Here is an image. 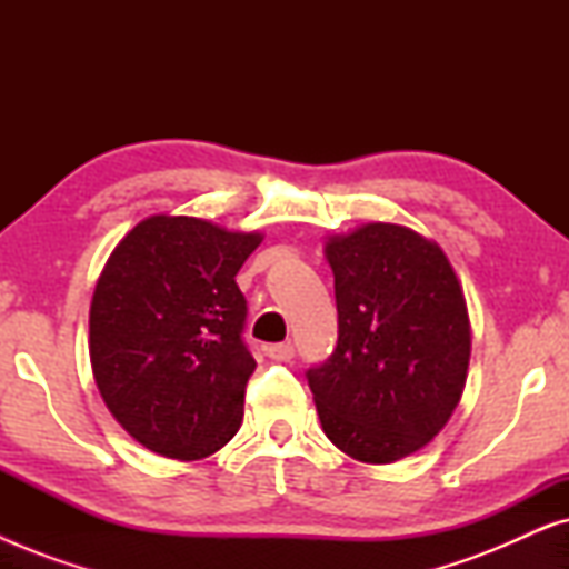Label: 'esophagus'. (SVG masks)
<instances>
[{"label":"esophagus","mask_w":569,"mask_h":569,"mask_svg":"<svg viewBox=\"0 0 569 569\" xmlns=\"http://www.w3.org/2000/svg\"><path fill=\"white\" fill-rule=\"evenodd\" d=\"M269 357H271V360H277V362H290L292 357H295L292 341H282V345H271L269 347Z\"/></svg>","instance_id":"esophagus-1"}]
</instances>
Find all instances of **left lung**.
Listing matches in <instances>:
<instances>
[{"label": "left lung", "instance_id": "8db88e82", "mask_svg": "<svg viewBox=\"0 0 569 569\" xmlns=\"http://www.w3.org/2000/svg\"><path fill=\"white\" fill-rule=\"evenodd\" d=\"M339 339L306 372L321 427L365 463L425 448L463 393L471 329L463 290L438 243L368 222L326 243Z\"/></svg>", "mask_w": 569, "mask_h": 569}]
</instances>
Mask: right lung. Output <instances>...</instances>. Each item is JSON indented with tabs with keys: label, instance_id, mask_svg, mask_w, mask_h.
Segmentation results:
<instances>
[{
	"label": "right lung",
	"instance_id": "add662e5",
	"mask_svg": "<svg viewBox=\"0 0 569 569\" xmlns=\"http://www.w3.org/2000/svg\"><path fill=\"white\" fill-rule=\"evenodd\" d=\"M259 243V232L154 214L100 271L92 376L116 422L152 453L197 461L240 430L256 360L236 274Z\"/></svg>",
	"mask_w": 569,
	"mask_h": 569
}]
</instances>
